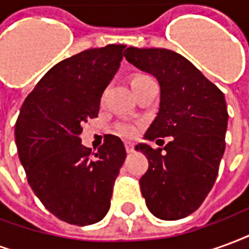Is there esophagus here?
Segmentation results:
<instances>
[{
    "label": "esophagus",
    "instance_id": "esophagus-1",
    "mask_svg": "<svg viewBox=\"0 0 249 249\" xmlns=\"http://www.w3.org/2000/svg\"><path fill=\"white\" fill-rule=\"evenodd\" d=\"M125 149H126V152H128V153H132V152H133V149H135V145H133V142H130V141H126V142H125Z\"/></svg>",
    "mask_w": 249,
    "mask_h": 249
}]
</instances>
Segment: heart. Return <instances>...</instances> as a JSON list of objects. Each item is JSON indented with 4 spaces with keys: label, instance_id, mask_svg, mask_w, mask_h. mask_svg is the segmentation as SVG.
I'll use <instances>...</instances> for the list:
<instances>
[{
    "label": "heart",
    "instance_id": "b5f03b06",
    "mask_svg": "<svg viewBox=\"0 0 249 249\" xmlns=\"http://www.w3.org/2000/svg\"><path fill=\"white\" fill-rule=\"evenodd\" d=\"M145 77L146 76H137L135 77L133 80H140V78H145ZM133 80H132V81H133ZM117 129H119L120 133L123 136H125V137H133V136H136L139 133L140 126L137 124H135V123H121Z\"/></svg>",
    "mask_w": 249,
    "mask_h": 249
}]
</instances>
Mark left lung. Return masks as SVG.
Listing matches in <instances>:
<instances>
[{"label":"left lung","mask_w":249,"mask_h":249,"mask_svg":"<svg viewBox=\"0 0 249 249\" xmlns=\"http://www.w3.org/2000/svg\"><path fill=\"white\" fill-rule=\"evenodd\" d=\"M124 57L160 85V108L144 140L172 137L164 149L135 146L149 162L140 178L142 197L159 219H183L201 205L217 178L228 125L224 94L176 52L129 46Z\"/></svg>","instance_id":"8db88e82"}]
</instances>
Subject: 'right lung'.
<instances>
[{"instance_id":"add662e5","label":"right lung","mask_w":249,"mask_h":249,"mask_svg":"<svg viewBox=\"0 0 249 249\" xmlns=\"http://www.w3.org/2000/svg\"><path fill=\"white\" fill-rule=\"evenodd\" d=\"M124 49L112 44L58 62L29 93L16 123V145L30 188L49 212L69 224L104 219L126 157L116 136H107L97 152L82 145L80 137L82 125L97 117Z\"/></svg>"}]
</instances>
